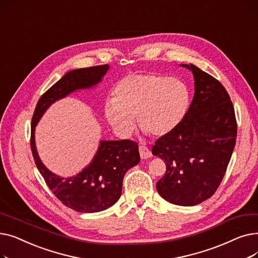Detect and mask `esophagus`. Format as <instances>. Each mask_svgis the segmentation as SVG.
<instances>
[{"instance_id": "34e87169", "label": "esophagus", "mask_w": 258, "mask_h": 258, "mask_svg": "<svg viewBox=\"0 0 258 258\" xmlns=\"http://www.w3.org/2000/svg\"><path fill=\"white\" fill-rule=\"evenodd\" d=\"M139 153H140V157H141V159H148V158H151L153 155H152V152L148 150L147 147H145V146H140L139 147Z\"/></svg>"}]
</instances>
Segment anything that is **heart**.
<instances>
[{"label":"heart","mask_w":258,"mask_h":258,"mask_svg":"<svg viewBox=\"0 0 258 258\" xmlns=\"http://www.w3.org/2000/svg\"><path fill=\"white\" fill-rule=\"evenodd\" d=\"M189 90L182 80L154 73H136L122 78L104 104L107 123L121 137H128L138 123L155 137L173 132L189 106Z\"/></svg>","instance_id":"1"}]
</instances>
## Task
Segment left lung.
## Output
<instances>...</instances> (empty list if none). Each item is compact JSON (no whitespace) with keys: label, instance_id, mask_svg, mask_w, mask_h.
<instances>
[{"label":"left lung","instance_id":"left-lung-1","mask_svg":"<svg viewBox=\"0 0 258 258\" xmlns=\"http://www.w3.org/2000/svg\"><path fill=\"white\" fill-rule=\"evenodd\" d=\"M195 95L173 132L153 146L154 156L166 164L157 183L159 195L174 205L195 206L209 199L220 186L236 141L233 104L223 85L192 63Z\"/></svg>","mask_w":258,"mask_h":258}]
</instances>
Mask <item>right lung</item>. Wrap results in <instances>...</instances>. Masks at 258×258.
Wrapping results in <instances>:
<instances>
[{
  "instance_id": "obj_1",
  "label": "right lung",
  "mask_w": 258,
  "mask_h": 258,
  "mask_svg": "<svg viewBox=\"0 0 258 258\" xmlns=\"http://www.w3.org/2000/svg\"><path fill=\"white\" fill-rule=\"evenodd\" d=\"M110 66H96L67 72L39 98L31 123V151L36 167L51 191L63 205L77 212L105 210L119 200L126 171L140 162L138 144L131 140H100L91 163L72 177L50 171L40 160L35 145V126L55 101L70 94L96 87Z\"/></svg>"
}]
</instances>
